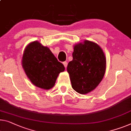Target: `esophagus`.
Masks as SVG:
<instances>
[{"mask_svg":"<svg viewBox=\"0 0 131 131\" xmlns=\"http://www.w3.org/2000/svg\"><path fill=\"white\" fill-rule=\"evenodd\" d=\"M67 64H68V63H67V61H64V62H63V64H64V67H65V68L67 67Z\"/></svg>","mask_w":131,"mask_h":131,"instance_id":"34e87169","label":"esophagus"}]
</instances>
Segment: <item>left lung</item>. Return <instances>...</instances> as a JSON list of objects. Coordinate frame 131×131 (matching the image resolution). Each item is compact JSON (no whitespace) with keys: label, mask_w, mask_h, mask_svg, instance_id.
<instances>
[{"label":"left lung","mask_w":131,"mask_h":131,"mask_svg":"<svg viewBox=\"0 0 131 131\" xmlns=\"http://www.w3.org/2000/svg\"><path fill=\"white\" fill-rule=\"evenodd\" d=\"M72 61L67 66L72 88L80 94L95 89L106 70V57L100 46L89 40L74 46Z\"/></svg>","instance_id":"left-lung-1"}]
</instances>
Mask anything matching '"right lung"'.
Here are the masks:
<instances>
[{
    "label": "right lung",
    "mask_w": 131,
    "mask_h": 131,
    "mask_svg": "<svg viewBox=\"0 0 131 131\" xmlns=\"http://www.w3.org/2000/svg\"><path fill=\"white\" fill-rule=\"evenodd\" d=\"M21 64L32 84L44 90L53 88L59 74L65 70L49 48L38 41L31 42L26 46Z\"/></svg>",
    "instance_id": "add662e5"
}]
</instances>
